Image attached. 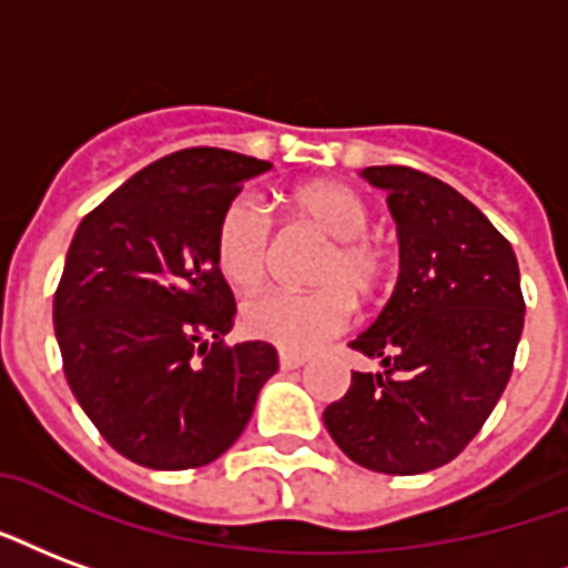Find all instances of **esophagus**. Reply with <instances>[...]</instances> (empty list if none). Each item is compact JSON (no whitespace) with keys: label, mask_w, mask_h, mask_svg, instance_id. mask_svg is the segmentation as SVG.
<instances>
[{"label":"esophagus","mask_w":568,"mask_h":568,"mask_svg":"<svg viewBox=\"0 0 568 568\" xmlns=\"http://www.w3.org/2000/svg\"><path fill=\"white\" fill-rule=\"evenodd\" d=\"M304 355H292V352H280V367L283 369H297L304 364Z\"/></svg>","instance_id":"1"}]
</instances>
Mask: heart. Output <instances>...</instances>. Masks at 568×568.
I'll return each mask as SVG.
<instances>
[{"label":"heart","instance_id":"obj_1","mask_svg":"<svg viewBox=\"0 0 568 568\" xmlns=\"http://www.w3.org/2000/svg\"><path fill=\"white\" fill-rule=\"evenodd\" d=\"M288 213L297 225L318 234V252L310 283L313 292L262 295L243 306L241 322L250 337L271 346L306 355L352 318L355 304H373L390 273V250L369 237V204L358 189L337 180H310L285 192ZM216 267L234 288L255 292L271 262V222L252 199H234L222 210L216 225Z\"/></svg>","mask_w":568,"mask_h":568}]
</instances>
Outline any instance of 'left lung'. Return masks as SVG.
<instances>
[{
	"instance_id": "obj_1",
	"label": "left lung",
	"mask_w": 568,
	"mask_h": 568,
	"mask_svg": "<svg viewBox=\"0 0 568 568\" xmlns=\"http://www.w3.org/2000/svg\"><path fill=\"white\" fill-rule=\"evenodd\" d=\"M361 174L388 192L400 276L379 318L348 343L385 369L352 373L325 427L355 464L418 476L455 460L506 390L527 310L518 258L443 180L406 165Z\"/></svg>"
}]
</instances>
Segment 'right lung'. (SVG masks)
<instances>
[{
	"label": "right lung",
	"mask_w": 568,
	"mask_h": 568,
	"mask_svg": "<svg viewBox=\"0 0 568 568\" xmlns=\"http://www.w3.org/2000/svg\"><path fill=\"white\" fill-rule=\"evenodd\" d=\"M271 162L220 146L159 159L90 210L53 295L71 394L111 448L150 469L213 464L250 424L280 358L225 346L234 295L216 225Z\"/></svg>",
	"instance_id": "1"
}]
</instances>
